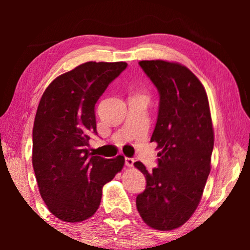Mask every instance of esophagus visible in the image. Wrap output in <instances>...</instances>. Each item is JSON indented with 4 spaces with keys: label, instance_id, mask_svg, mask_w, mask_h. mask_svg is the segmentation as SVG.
Instances as JSON below:
<instances>
[{
    "label": "esophagus",
    "instance_id": "1",
    "mask_svg": "<svg viewBox=\"0 0 250 250\" xmlns=\"http://www.w3.org/2000/svg\"><path fill=\"white\" fill-rule=\"evenodd\" d=\"M134 163V160L132 158H125V166L129 167H132Z\"/></svg>",
    "mask_w": 250,
    "mask_h": 250
}]
</instances>
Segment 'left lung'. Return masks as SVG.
Instances as JSON below:
<instances>
[{"mask_svg": "<svg viewBox=\"0 0 250 250\" xmlns=\"http://www.w3.org/2000/svg\"><path fill=\"white\" fill-rule=\"evenodd\" d=\"M160 95L158 120L151 141L158 143V167L149 172L138 161L146 188L137 208L146 225L172 230L192 216L210 172L214 147L208 98L191 70L179 62H139Z\"/></svg>", "mask_w": 250, "mask_h": 250, "instance_id": "1", "label": "left lung"}]
</instances>
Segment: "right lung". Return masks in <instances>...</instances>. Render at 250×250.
Segmentation results:
<instances>
[{
    "instance_id": "obj_1",
    "label": "right lung",
    "mask_w": 250,
    "mask_h": 250,
    "mask_svg": "<svg viewBox=\"0 0 250 250\" xmlns=\"http://www.w3.org/2000/svg\"><path fill=\"white\" fill-rule=\"evenodd\" d=\"M128 64L87 62L46 88L33 126L32 162L41 196L61 221H86L98 209L103 188L124 167L125 158L89 152L97 134L95 104Z\"/></svg>"
}]
</instances>
